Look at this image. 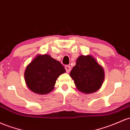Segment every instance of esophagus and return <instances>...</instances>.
Masks as SVG:
<instances>
[{"mask_svg":"<svg viewBox=\"0 0 130 130\" xmlns=\"http://www.w3.org/2000/svg\"><path fill=\"white\" fill-rule=\"evenodd\" d=\"M65 68V70H66L67 72V73H69L71 71V67L69 66V65H66Z\"/></svg>","mask_w":130,"mask_h":130,"instance_id":"1","label":"esophagus"}]
</instances>
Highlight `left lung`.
<instances>
[{"mask_svg": "<svg viewBox=\"0 0 130 130\" xmlns=\"http://www.w3.org/2000/svg\"><path fill=\"white\" fill-rule=\"evenodd\" d=\"M77 89L85 94L96 92L104 80L103 67L91 55L79 56L70 73Z\"/></svg>", "mask_w": 130, "mask_h": 130, "instance_id": "1", "label": "left lung"}]
</instances>
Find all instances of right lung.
<instances>
[{
  "label": "right lung",
  "instance_id": "obj_1",
  "mask_svg": "<svg viewBox=\"0 0 130 130\" xmlns=\"http://www.w3.org/2000/svg\"><path fill=\"white\" fill-rule=\"evenodd\" d=\"M66 70L59 61L49 55H37L25 71L26 86L38 94H47L54 89L57 79Z\"/></svg>",
  "mask_w": 130,
  "mask_h": 130
}]
</instances>
